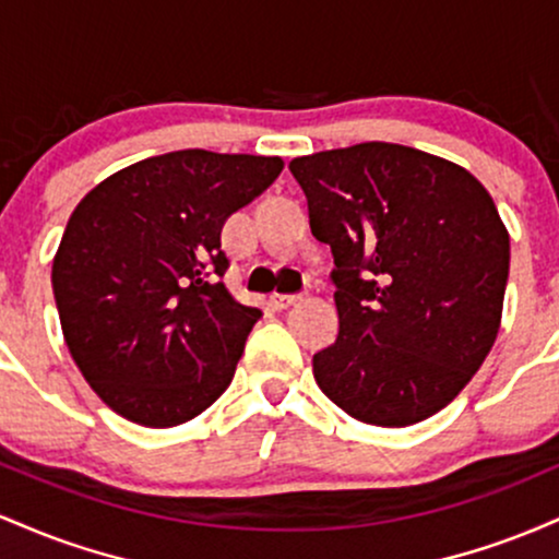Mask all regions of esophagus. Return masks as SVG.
Wrapping results in <instances>:
<instances>
[{
	"instance_id": "1",
	"label": "esophagus",
	"mask_w": 559,
	"mask_h": 559,
	"mask_svg": "<svg viewBox=\"0 0 559 559\" xmlns=\"http://www.w3.org/2000/svg\"><path fill=\"white\" fill-rule=\"evenodd\" d=\"M299 299V294H271V307L273 310H286V307L297 305Z\"/></svg>"
}]
</instances>
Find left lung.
<instances>
[{"label": "left lung", "instance_id": "left-lung-1", "mask_svg": "<svg viewBox=\"0 0 559 559\" xmlns=\"http://www.w3.org/2000/svg\"><path fill=\"white\" fill-rule=\"evenodd\" d=\"M333 254L336 342L320 391L355 420L402 428L444 409L502 323L510 234L476 176L389 141L288 163Z\"/></svg>", "mask_w": 559, "mask_h": 559}]
</instances>
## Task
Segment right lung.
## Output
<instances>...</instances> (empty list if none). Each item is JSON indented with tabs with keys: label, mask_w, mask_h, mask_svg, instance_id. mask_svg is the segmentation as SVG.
Returning a JSON list of instances; mask_svg holds the SVG:
<instances>
[{
	"label": "right lung",
	"mask_w": 559,
	"mask_h": 559,
	"mask_svg": "<svg viewBox=\"0 0 559 559\" xmlns=\"http://www.w3.org/2000/svg\"><path fill=\"white\" fill-rule=\"evenodd\" d=\"M281 157L181 150L81 199L52 262L62 336L107 407L146 428L197 418L234 378L262 312L230 297L221 230Z\"/></svg>",
	"instance_id": "right-lung-1"
}]
</instances>
